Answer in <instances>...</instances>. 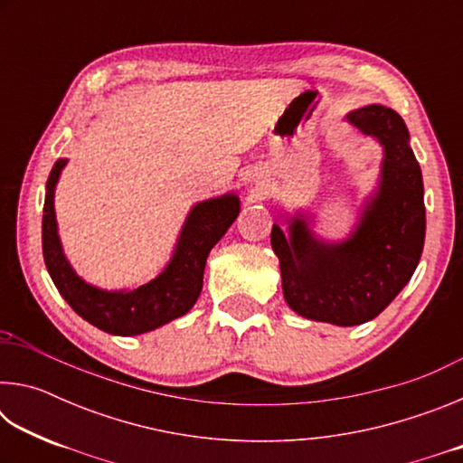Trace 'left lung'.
<instances>
[{
	"label": "left lung",
	"instance_id": "left-lung-1",
	"mask_svg": "<svg viewBox=\"0 0 463 463\" xmlns=\"http://www.w3.org/2000/svg\"><path fill=\"white\" fill-rule=\"evenodd\" d=\"M347 122L383 146L378 192L354 234L341 242L317 239L302 214L289 218L288 237L278 224L271 229L288 307L339 326L378 317L409 284L425 245L422 175L404 120L372 104L349 112Z\"/></svg>",
	"mask_w": 463,
	"mask_h": 463
}]
</instances>
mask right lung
<instances>
[{"label": "right lung", "instance_id": "right-lung-1", "mask_svg": "<svg viewBox=\"0 0 463 463\" xmlns=\"http://www.w3.org/2000/svg\"><path fill=\"white\" fill-rule=\"evenodd\" d=\"M65 165L67 159H59L51 169L43 210V255L59 294L83 320L109 335L148 333L184 317L202 292L210 250L241 213L237 195L224 194L195 203L185 218L167 268L145 286L108 292L77 276L62 253L54 216V187Z\"/></svg>", "mask_w": 463, "mask_h": 463}]
</instances>
